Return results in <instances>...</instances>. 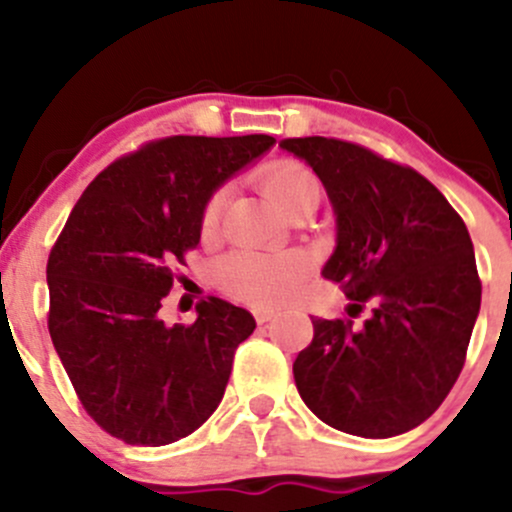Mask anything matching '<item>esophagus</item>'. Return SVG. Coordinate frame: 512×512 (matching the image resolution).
<instances>
[{
    "mask_svg": "<svg viewBox=\"0 0 512 512\" xmlns=\"http://www.w3.org/2000/svg\"><path fill=\"white\" fill-rule=\"evenodd\" d=\"M252 314H255L257 322L265 324V322H270L272 317H275L277 309H275V307H255V309H252Z\"/></svg>",
    "mask_w": 512,
    "mask_h": 512,
    "instance_id": "1",
    "label": "esophagus"
}]
</instances>
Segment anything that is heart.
Listing matches in <instances>:
<instances>
[{
  "mask_svg": "<svg viewBox=\"0 0 512 512\" xmlns=\"http://www.w3.org/2000/svg\"><path fill=\"white\" fill-rule=\"evenodd\" d=\"M262 188L289 215L307 195H319V180L297 160H277L262 170ZM225 190H215L205 203L200 225L215 230L223 210ZM309 272L307 257L282 250H237L220 265V280L237 297L252 302H282L302 287Z\"/></svg>",
  "mask_w": 512,
  "mask_h": 512,
  "instance_id": "obj_1",
  "label": "heart"
}]
</instances>
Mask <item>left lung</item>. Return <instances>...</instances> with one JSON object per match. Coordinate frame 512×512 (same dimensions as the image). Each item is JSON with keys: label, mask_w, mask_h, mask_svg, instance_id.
<instances>
[{"label": "left lung", "mask_w": 512, "mask_h": 512, "mask_svg": "<svg viewBox=\"0 0 512 512\" xmlns=\"http://www.w3.org/2000/svg\"><path fill=\"white\" fill-rule=\"evenodd\" d=\"M312 165L337 215L324 280L352 299L349 317H312L294 384L314 416L361 438L426 421L456 384L480 309L473 242L441 190L409 165L339 138L280 141ZM364 308L370 317L356 325Z\"/></svg>", "instance_id": "8db88e82"}]
</instances>
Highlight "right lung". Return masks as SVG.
Masks as SVG:
<instances>
[{"label":"right lung","instance_id":"add662e5","mask_svg":"<svg viewBox=\"0 0 512 512\" xmlns=\"http://www.w3.org/2000/svg\"><path fill=\"white\" fill-rule=\"evenodd\" d=\"M275 138L168 136L103 168L71 210L46 262L49 334L98 426L131 446H165L218 409L235 349L255 332L220 297L193 324L158 317L175 265L198 247L200 215L230 175Z\"/></svg>","mask_w":512,"mask_h":512}]
</instances>
